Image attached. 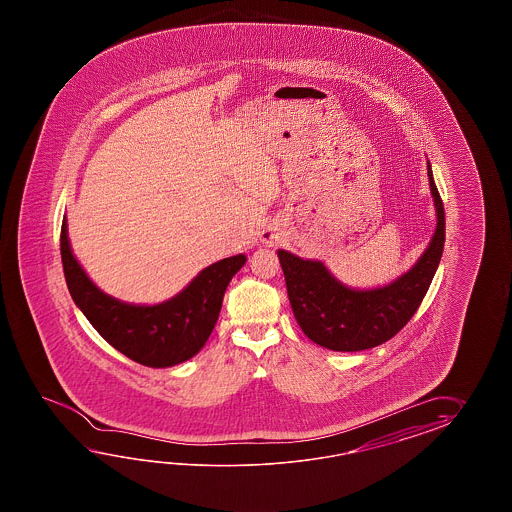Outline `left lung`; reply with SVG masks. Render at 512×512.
I'll return each instance as SVG.
<instances>
[{
    "label": "left lung",
    "mask_w": 512,
    "mask_h": 512,
    "mask_svg": "<svg viewBox=\"0 0 512 512\" xmlns=\"http://www.w3.org/2000/svg\"><path fill=\"white\" fill-rule=\"evenodd\" d=\"M434 197V236L410 271L382 287L353 289L340 282L320 260L278 251L294 318L307 338L333 351H362L390 340L423 302L445 247V208L428 161Z\"/></svg>",
    "instance_id": "8db88e82"
}]
</instances>
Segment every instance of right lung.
<instances>
[{
  "instance_id": "right-lung-1",
  "label": "right lung",
  "mask_w": 512,
  "mask_h": 512,
  "mask_svg": "<svg viewBox=\"0 0 512 512\" xmlns=\"http://www.w3.org/2000/svg\"><path fill=\"white\" fill-rule=\"evenodd\" d=\"M60 252L67 289L78 309L113 348L148 368H170L201 351L218 322L232 276L247 261L245 254L216 261L170 300L141 305L120 302L98 289L71 251L66 218Z\"/></svg>"
}]
</instances>
